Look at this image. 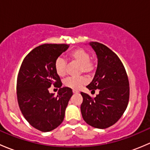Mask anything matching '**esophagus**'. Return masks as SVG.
Here are the masks:
<instances>
[{
    "label": "esophagus",
    "instance_id": "1",
    "mask_svg": "<svg viewBox=\"0 0 150 150\" xmlns=\"http://www.w3.org/2000/svg\"><path fill=\"white\" fill-rule=\"evenodd\" d=\"M72 92H73V93H79V91H77V90H73V91H72Z\"/></svg>",
    "mask_w": 150,
    "mask_h": 150
}]
</instances>
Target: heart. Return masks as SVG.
Masks as SVG:
<instances>
[{"instance_id":"1","label":"heart","mask_w":150,"mask_h":150,"mask_svg":"<svg viewBox=\"0 0 150 150\" xmlns=\"http://www.w3.org/2000/svg\"><path fill=\"white\" fill-rule=\"evenodd\" d=\"M69 58L74 61L79 63L80 73L89 74L92 73L94 71L95 63L90 59L91 55L88 51L82 48H77L72 50L69 53ZM54 69L57 75L59 77H64L66 75V62L64 59L58 57L54 62ZM86 79L83 76L81 77H69L64 81V85L67 87L70 88L73 90H78L83 85L86 83Z\"/></svg>"}]
</instances>
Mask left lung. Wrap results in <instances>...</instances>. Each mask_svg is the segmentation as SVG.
<instances>
[{"mask_svg":"<svg viewBox=\"0 0 150 150\" xmlns=\"http://www.w3.org/2000/svg\"><path fill=\"white\" fill-rule=\"evenodd\" d=\"M98 64L93 79L86 87L99 94L92 98L81 92V111L86 123L96 128H107L121 117L129 100V81L125 67L115 53L98 42H91Z\"/></svg>","mask_w":150,"mask_h":150,"instance_id":"left-lung-1","label":"left lung"}]
</instances>
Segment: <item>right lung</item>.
Masks as SVG:
<instances>
[{
    "mask_svg": "<svg viewBox=\"0 0 150 150\" xmlns=\"http://www.w3.org/2000/svg\"><path fill=\"white\" fill-rule=\"evenodd\" d=\"M67 44H43L25 57L16 82L19 109L28 122L42 132L55 129L64 118L66 107L72 96L70 88H62L61 79L54 69L55 60L65 51ZM59 87L54 97L48 88Z\"/></svg>",
    "mask_w": 150,
    "mask_h": 150,
    "instance_id": "obj_1",
    "label": "right lung"
}]
</instances>
